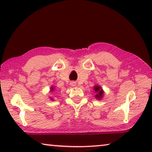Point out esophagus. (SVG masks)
<instances>
[{
    "label": "esophagus",
    "instance_id": "1",
    "mask_svg": "<svg viewBox=\"0 0 152 152\" xmlns=\"http://www.w3.org/2000/svg\"><path fill=\"white\" fill-rule=\"evenodd\" d=\"M70 84L72 85V86H76V82H72L71 83H70Z\"/></svg>",
    "mask_w": 152,
    "mask_h": 152
}]
</instances>
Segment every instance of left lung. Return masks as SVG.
Here are the masks:
<instances>
[{
    "mask_svg": "<svg viewBox=\"0 0 152 152\" xmlns=\"http://www.w3.org/2000/svg\"><path fill=\"white\" fill-rule=\"evenodd\" d=\"M93 89L94 92L96 93V94L94 95L95 99H96L97 100L102 99L104 95V91L102 90V87L99 85H95L93 87Z\"/></svg>",
    "mask_w": 152,
    "mask_h": 152,
    "instance_id": "1",
    "label": "left lung"
}]
</instances>
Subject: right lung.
I'll use <instances>...</instances> for the list:
<instances>
[{
    "instance_id": "obj_1",
    "label": "right lung",
    "mask_w": 152,
    "mask_h": 152,
    "mask_svg": "<svg viewBox=\"0 0 152 152\" xmlns=\"http://www.w3.org/2000/svg\"><path fill=\"white\" fill-rule=\"evenodd\" d=\"M55 90H56L55 87L53 86H51V88H50V92H53V91H55ZM50 99L51 100V101H53V100H54V99H53L52 97H50Z\"/></svg>"
}]
</instances>
